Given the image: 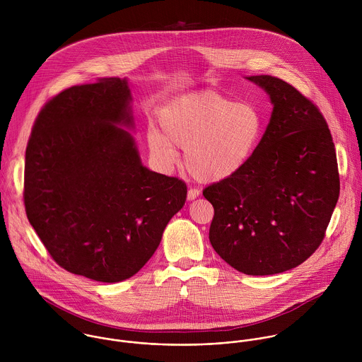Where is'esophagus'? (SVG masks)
<instances>
[{"label":"esophagus","instance_id":"1","mask_svg":"<svg viewBox=\"0 0 362 362\" xmlns=\"http://www.w3.org/2000/svg\"><path fill=\"white\" fill-rule=\"evenodd\" d=\"M199 195H201V191H199V189L192 188V189H189V191H188L187 198H188V201H194V199H197Z\"/></svg>","mask_w":362,"mask_h":362}]
</instances>
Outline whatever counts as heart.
<instances>
[{"label": "heart", "instance_id": "heart-1", "mask_svg": "<svg viewBox=\"0 0 362 362\" xmlns=\"http://www.w3.org/2000/svg\"><path fill=\"white\" fill-rule=\"evenodd\" d=\"M158 122L148 129L156 160L170 167L177 148L185 152V168L201 182L226 181L241 173L258 151L263 118L255 105L237 103L216 92L192 93L161 108Z\"/></svg>", "mask_w": 362, "mask_h": 362}]
</instances>
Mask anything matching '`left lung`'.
Instances as JSON below:
<instances>
[{
	"mask_svg": "<svg viewBox=\"0 0 362 362\" xmlns=\"http://www.w3.org/2000/svg\"><path fill=\"white\" fill-rule=\"evenodd\" d=\"M273 111L258 151L237 175L204 189L214 216L209 240L250 276L290 270L325 238L340 194L334 144L317 107L270 75L248 76Z\"/></svg>",
	"mask_w": 362,
	"mask_h": 362,
	"instance_id": "8db88e82",
	"label": "left lung"
}]
</instances>
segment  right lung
Instances as JSON below:
<instances>
[{
  "instance_id": "obj_1",
  "label": "right lung",
  "mask_w": 362,
  "mask_h": 362,
  "mask_svg": "<svg viewBox=\"0 0 362 362\" xmlns=\"http://www.w3.org/2000/svg\"><path fill=\"white\" fill-rule=\"evenodd\" d=\"M128 81L62 90L42 108L25 157L29 223L65 270L102 283L138 273L187 199V185L146 168Z\"/></svg>"
}]
</instances>
